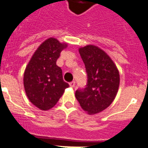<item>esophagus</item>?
<instances>
[{"label":"esophagus","mask_w":148,"mask_h":148,"mask_svg":"<svg viewBox=\"0 0 148 148\" xmlns=\"http://www.w3.org/2000/svg\"><path fill=\"white\" fill-rule=\"evenodd\" d=\"M75 81L71 82L70 83H69V86H70V87H72V88H73V87L75 86Z\"/></svg>","instance_id":"34e87169"}]
</instances>
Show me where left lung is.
Wrapping results in <instances>:
<instances>
[{"label":"left lung","instance_id":"obj_1","mask_svg":"<svg viewBox=\"0 0 148 148\" xmlns=\"http://www.w3.org/2000/svg\"><path fill=\"white\" fill-rule=\"evenodd\" d=\"M79 52L85 63L88 83L75 92L82 108L89 114L106 109L115 99L119 84V71L106 52L95 45L80 47Z\"/></svg>","mask_w":148,"mask_h":148}]
</instances>
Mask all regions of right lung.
Here are the masks:
<instances>
[{
	"instance_id": "right-lung-1",
	"label": "right lung",
	"mask_w": 148,
	"mask_h": 148,
	"mask_svg": "<svg viewBox=\"0 0 148 148\" xmlns=\"http://www.w3.org/2000/svg\"><path fill=\"white\" fill-rule=\"evenodd\" d=\"M68 47L66 42L50 37L42 42L34 52L23 74V86L27 98L42 111L55 106L68 88L62 72L56 65L60 53Z\"/></svg>"
}]
</instances>
